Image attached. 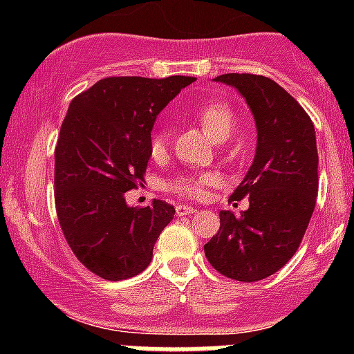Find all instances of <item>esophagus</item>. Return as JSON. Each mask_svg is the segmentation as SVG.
Returning <instances> with one entry per match:
<instances>
[{"mask_svg": "<svg viewBox=\"0 0 354 354\" xmlns=\"http://www.w3.org/2000/svg\"><path fill=\"white\" fill-rule=\"evenodd\" d=\"M176 214H178V216H190V214H195V209H194V207H190V205H183V203H178Z\"/></svg>", "mask_w": 354, "mask_h": 354, "instance_id": "obj_1", "label": "esophagus"}]
</instances>
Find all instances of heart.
Here are the masks:
<instances>
[{
    "label": "heart",
    "mask_w": 354,
    "mask_h": 354,
    "mask_svg": "<svg viewBox=\"0 0 354 354\" xmlns=\"http://www.w3.org/2000/svg\"><path fill=\"white\" fill-rule=\"evenodd\" d=\"M195 120L214 142L226 140L234 127V114L230 106L219 101L200 104L194 111ZM166 135L162 131H152L149 138V154L152 159H162L166 154ZM219 183L216 173H181L166 181V190L185 198H202L210 187Z\"/></svg>",
    "instance_id": "obj_1"
}]
</instances>
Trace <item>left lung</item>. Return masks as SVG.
Returning a JSON list of instances; mask_svg holds the SVG:
<instances>
[{
    "mask_svg": "<svg viewBox=\"0 0 354 354\" xmlns=\"http://www.w3.org/2000/svg\"><path fill=\"white\" fill-rule=\"evenodd\" d=\"M246 99L257 124V152L230 202L248 197L234 216L221 210V227L203 245L210 266L243 283L266 279L298 250L319 192L315 128L306 111L279 84L262 75L226 73L214 78Z\"/></svg>",
    "mask_w": 354,
    "mask_h": 354,
    "instance_id": "obj_1",
    "label": "left lung"
}]
</instances>
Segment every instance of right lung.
Wrapping results in <instances>:
<instances>
[{
  "instance_id": "1",
  "label": "right lung",
  "mask_w": 354,
  "mask_h": 354,
  "mask_svg": "<svg viewBox=\"0 0 354 354\" xmlns=\"http://www.w3.org/2000/svg\"><path fill=\"white\" fill-rule=\"evenodd\" d=\"M194 77H108L78 94L55 149V202L71 252L108 281L147 269L174 207L152 200L128 207L124 194L142 185L157 114Z\"/></svg>"
}]
</instances>
